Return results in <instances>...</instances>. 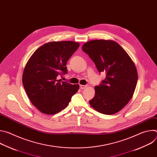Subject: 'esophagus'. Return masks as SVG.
Returning a JSON list of instances; mask_svg holds the SVG:
<instances>
[{
    "instance_id": "esophagus-1",
    "label": "esophagus",
    "mask_w": 157,
    "mask_h": 157,
    "mask_svg": "<svg viewBox=\"0 0 157 157\" xmlns=\"http://www.w3.org/2000/svg\"><path fill=\"white\" fill-rule=\"evenodd\" d=\"M86 87H87V85H80V86H79V87H80V89H85Z\"/></svg>"
}]
</instances>
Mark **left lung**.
I'll return each mask as SVG.
<instances>
[{"label": "left lung", "instance_id": "left-lung-1", "mask_svg": "<svg viewBox=\"0 0 157 157\" xmlns=\"http://www.w3.org/2000/svg\"><path fill=\"white\" fill-rule=\"evenodd\" d=\"M82 50L94 63L105 78L95 86V96L89 104L104 114H114L132 98L137 82L136 67L126 52L111 40H96L84 43Z\"/></svg>", "mask_w": 157, "mask_h": 157}]
</instances>
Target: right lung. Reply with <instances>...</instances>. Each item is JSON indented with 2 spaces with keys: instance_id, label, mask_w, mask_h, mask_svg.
I'll use <instances>...</instances> for the list:
<instances>
[{
  "instance_id": "add662e5",
  "label": "right lung",
  "mask_w": 157,
  "mask_h": 157,
  "mask_svg": "<svg viewBox=\"0 0 157 157\" xmlns=\"http://www.w3.org/2000/svg\"><path fill=\"white\" fill-rule=\"evenodd\" d=\"M79 44L72 41H53L38 48L28 61L22 82L32 103L42 113L55 114L68 105L78 84L61 81L68 73L66 63Z\"/></svg>"
}]
</instances>
